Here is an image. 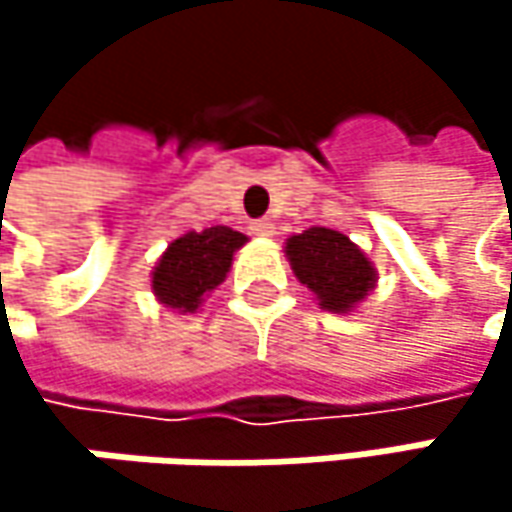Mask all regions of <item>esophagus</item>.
Instances as JSON below:
<instances>
[{
  "label": "esophagus",
  "instance_id": "obj_1",
  "mask_svg": "<svg viewBox=\"0 0 512 512\" xmlns=\"http://www.w3.org/2000/svg\"><path fill=\"white\" fill-rule=\"evenodd\" d=\"M252 234H257V237H272L275 234V222L272 219H255L252 222Z\"/></svg>",
  "mask_w": 512,
  "mask_h": 512
}]
</instances>
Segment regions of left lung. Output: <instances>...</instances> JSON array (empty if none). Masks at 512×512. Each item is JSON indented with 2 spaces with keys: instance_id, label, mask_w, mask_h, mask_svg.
Listing matches in <instances>:
<instances>
[{
  "instance_id": "obj_1",
  "label": "left lung",
  "mask_w": 512,
  "mask_h": 512,
  "mask_svg": "<svg viewBox=\"0 0 512 512\" xmlns=\"http://www.w3.org/2000/svg\"><path fill=\"white\" fill-rule=\"evenodd\" d=\"M287 257L302 284H308L329 311H350L367 296L376 275L370 260L350 237L329 228H308L287 240Z\"/></svg>"
}]
</instances>
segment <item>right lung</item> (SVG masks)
Segmentation results:
<instances>
[{
  "label": "right lung",
  "mask_w": 512,
  "mask_h": 512,
  "mask_svg": "<svg viewBox=\"0 0 512 512\" xmlns=\"http://www.w3.org/2000/svg\"><path fill=\"white\" fill-rule=\"evenodd\" d=\"M243 243L246 237L225 225L204 228L201 234L189 231L174 240L154 269V293L159 302L177 311H195L201 296L225 281L231 257Z\"/></svg>",
  "instance_id": "obj_1"
}]
</instances>
